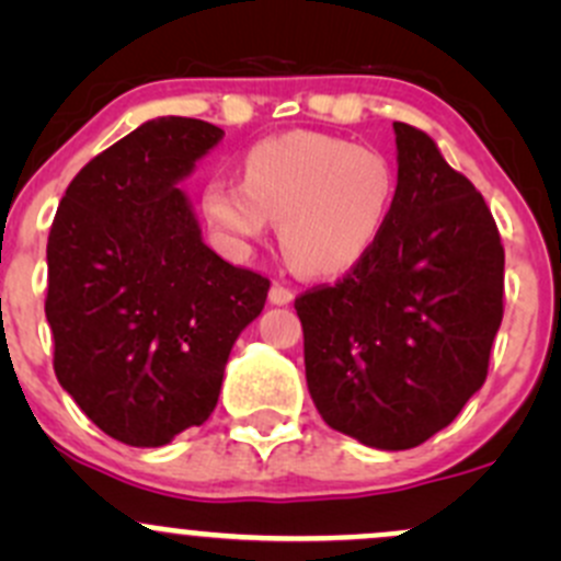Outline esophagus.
Instances as JSON below:
<instances>
[{"instance_id":"obj_1","label":"esophagus","mask_w":561,"mask_h":561,"mask_svg":"<svg viewBox=\"0 0 561 561\" xmlns=\"http://www.w3.org/2000/svg\"><path fill=\"white\" fill-rule=\"evenodd\" d=\"M293 298H296V293H293L287 285H279V282H276V285H271V290H268L271 304H276V307H285V304H293Z\"/></svg>"}]
</instances>
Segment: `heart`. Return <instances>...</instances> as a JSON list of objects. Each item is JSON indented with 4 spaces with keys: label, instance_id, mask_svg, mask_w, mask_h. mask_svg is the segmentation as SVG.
<instances>
[{
    "label": "heart",
    "instance_id": "obj_1",
    "mask_svg": "<svg viewBox=\"0 0 561 561\" xmlns=\"http://www.w3.org/2000/svg\"><path fill=\"white\" fill-rule=\"evenodd\" d=\"M396 168L382 151L322 133H287L244 154L241 184L211 179L203 214L228 241H257L268 219L296 271L336 276L358 265L386 230Z\"/></svg>",
    "mask_w": 561,
    "mask_h": 561
}]
</instances>
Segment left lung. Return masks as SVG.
<instances>
[{
    "label": "left lung",
    "instance_id": "1",
    "mask_svg": "<svg viewBox=\"0 0 561 561\" xmlns=\"http://www.w3.org/2000/svg\"><path fill=\"white\" fill-rule=\"evenodd\" d=\"M399 184L371 252L296 298L322 421L369 448L426 443L489 375L505 312V247L472 181L393 122Z\"/></svg>",
    "mask_w": 561,
    "mask_h": 561
}]
</instances>
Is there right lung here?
Here are the masks:
<instances>
[{
  "label": "right lung",
  "instance_id": "add662e5",
  "mask_svg": "<svg viewBox=\"0 0 561 561\" xmlns=\"http://www.w3.org/2000/svg\"><path fill=\"white\" fill-rule=\"evenodd\" d=\"M225 133L162 116L70 181L48 236L45 317L61 388L107 437L157 448L214 412L268 276L201 239L179 181Z\"/></svg>",
  "mask_w": 561,
  "mask_h": 561
}]
</instances>
